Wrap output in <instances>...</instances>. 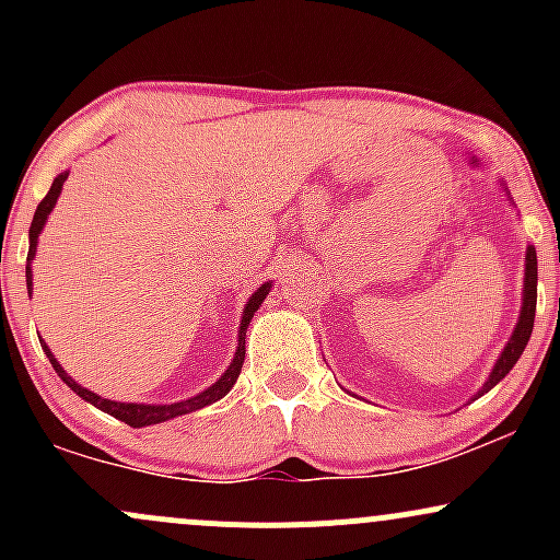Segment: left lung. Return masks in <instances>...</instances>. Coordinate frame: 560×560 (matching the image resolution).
<instances>
[{"label": "left lung", "instance_id": "left-lung-1", "mask_svg": "<svg viewBox=\"0 0 560 560\" xmlns=\"http://www.w3.org/2000/svg\"><path fill=\"white\" fill-rule=\"evenodd\" d=\"M524 302H522V313H518V324L516 329H513L511 339H508L505 350L500 352L498 363H494L490 378L485 382V387L477 392V397L485 395V392H490L494 384L500 382V378H505L508 371L516 365L518 358H522L526 342H529L532 337V326H535V311H537V249L526 247V258H524Z\"/></svg>", "mask_w": 560, "mask_h": 560}]
</instances>
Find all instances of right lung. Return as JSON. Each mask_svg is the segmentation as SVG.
<instances>
[{"mask_svg":"<svg viewBox=\"0 0 560 560\" xmlns=\"http://www.w3.org/2000/svg\"><path fill=\"white\" fill-rule=\"evenodd\" d=\"M66 178H68V171H62L60 176L55 178L52 186H49L47 197H44L42 202H38V208H36V213H34V221H31V229H28V242H31V247H28V266H25V284H28V292H31V284H34V281H31V260H34V255H36L38 234H42L44 223H47V215L52 213V208H55L57 197H60L62 184H66ZM268 292H271V281H266V284L258 287V292H255L253 298H249L247 305H244L242 324H240V345H236L234 361H231V365H229L226 371H223V376L218 378L213 387H208L205 392H199V395L189 397V400H182V402H171V405H141V402H115V400H105V397L94 395V392H89L86 387H81V384H75L73 378H70V376L66 374V371H62V365L57 363V358L52 355V350H49V347L44 345V339H38V342H42L44 355L49 358V363H52V369L57 371V376H60L62 382H66L68 387L75 392V395L83 397V400H86V402H92L94 408H100V410H105V413H110L113 419L128 423V427H133V429H139V427H152V423H163V421H168V419H176V416L191 413V410L205 408V405L221 400V397L229 395V389L234 387L236 378H240V371H242V363H244V337H247V326H249V320H253L255 311H258V307H260V302L266 300Z\"/></svg>","mask_w":560,"mask_h":560,"instance_id":"add662e5","label":"right lung"}]
</instances>
